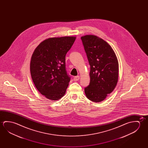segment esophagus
I'll return each instance as SVG.
<instances>
[{
  "label": "esophagus",
  "instance_id": "34e87169",
  "mask_svg": "<svg viewBox=\"0 0 148 148\" xmlns=\"http://www.w3.org/2000/svg\"><path fill=\"white\" fill-rule=\"evenodd\" d=\"M79 78H80L79 76H75L73 78V79L74 81H77L79 79Z\"/></svg>",
  "mask_w": 148,
  "mask_h": 148
}]
</instances>
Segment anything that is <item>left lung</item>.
Instances as JSON below:
<instances>
[{
  "instance_id": "obj_1",
  "label": "left lung",
  "mask_w": 148,
  "mask_h": 148,
  "mask_svg": "<svg viewBox=\"0 0 148 148\" xmlns=\"http://www.w3.org/2000/svg\"><path fill=\"white\" fill-rule=\"evenodd\" d=\"M90 66L89 85L85 88L88 99L100 102L114 91L119 77V63L112 47L94 35L81 37Z\"/></svg>"
}]
</instances>
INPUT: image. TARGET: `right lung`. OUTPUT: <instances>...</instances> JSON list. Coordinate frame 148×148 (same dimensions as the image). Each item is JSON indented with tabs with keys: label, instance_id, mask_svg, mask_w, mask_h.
<instances>
[{
	"label": "right lung",
	"instance_id": "add662e5",
	"mask_svg": "<svg viewBox=\"0 0 148 148\" xmlns=\"http://www.w3.org/2000/svg\"><path fill=\"white\" fill-rule=\"evenodd\" d=\"M75 39V36L46 39L32 55V79L37 90L48 99L57 101L66 93L71 79L66 70V54Z\"/></svg>",
	"mask_w": 148,
	"mask_h": 148
}]
</instances>
